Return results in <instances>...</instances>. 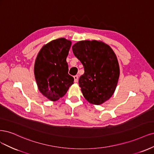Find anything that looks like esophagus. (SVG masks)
<instances>
[{"label":"esophagus","mask_w":154,"mask_h":154,"mask_svg":"<svg viewBox=\"0 0 154 154\" xmlns=\"http://www.w3.org/2000/svg\"><path fill=\"white\" fill-rule=\"evenodd\" d=\"M73 78H74V82H77V81H78V79H79L78 75H75V76H73Z\"/></svg>","instance_id":"34e87169"}]
</instances>
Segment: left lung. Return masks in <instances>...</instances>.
I'll list each match as a JSON object with an SVG mask.
<instances>
[{
	"instance_id": "obj_1",
	"label": "left lung",
	"mask_w": 154,
	"mask_h": 154,
	"mask_svg": "<svg viewBox=\"0 0 154 154\" xmlns=\"http://www.w3.org/2000/svg\"><path fill=\"white\" fill-rule=\"evenodd\" d=\"M72 51L84 69L79 79L84 97L95 105L108 100L115 91L120 76V66L112 49L101 41L84 40L74 44Z\"/></svg>"
}]
</instances>
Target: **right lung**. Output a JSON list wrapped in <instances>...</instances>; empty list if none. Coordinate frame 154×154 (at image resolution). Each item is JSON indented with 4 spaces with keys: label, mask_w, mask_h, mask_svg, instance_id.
<instances>
[{
    "label": "right lung",
    "mask_w": 154,
    "mask_h": 154,
    "mask_svg": "<svg viewBox=\"0 0 154 154\" xmlns=\"http://www.w3.org/2000/svg\"><path fill=\"white\" fill-rule=\"evenodd\" d=\"M71 45L72 42L64 38L54 39L45 45L36 57L34 73L38 90L51 101L63 97L73 84L66 62Z\"/></svg>",
    "instance_id": "add662e5"
}]
</instances>
